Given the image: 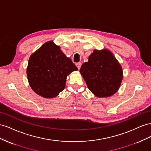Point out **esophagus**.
I'll use <instances>...</instances> for the list:
<instances>
[{
	"label": "esophagus",
	"instance_id": "obj_1",
	"mask_svg": "<svg viewBox=\"0 0 151 151\" xmlns=\"http://www.w3.org/2000/svg\"><path fill=\"white\" fill-rule=\"evenodd\" d=\"M76 66H77V68H78V70H80V68H81V63H78L76 64Z\"/></svg>",
	"mask_w": 151,
	"mask_h": 151
}]
</instances>
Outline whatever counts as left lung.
Listing matches in <instances>:
<instances>
[{"label": "left lung", "mask_w": 151, "mask_h": 151, "mask_svg": "<svg viewBox=\"0 0 151 151\" xmlns=\"http://www.w3.org/2000/svg\"><path fill=\"white\" fill-rule=\"evenodd\" d=\"M80 72L88 89L99 97H109L119 88L123 78L121 65L107 49L94 50Z\"/></svg>", "instance_id": "1"}]
</instances>
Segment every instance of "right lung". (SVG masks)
<instances>
[{"mask_svg":"<svg viewBox=\"0 0 151 151\" xmlns=\"http://www.w3.org/2000/svg\"><path fill=\"white\" fill-rule=\"evenodd\" d=\"M78 68L52 41L43 44L30 56L27 76L30 87L45 98H53L65 88L67 76Z\"/></svg>","mask_w":151,"mask_h":151,"instance_id":"right-lung-1","label":"right lung"}]
</instances>
